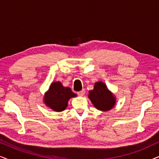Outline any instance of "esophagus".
<instances>
[{
    "mask_svg": "<svg viewBox=\"0 0 159 159\" xmlns=\"http://www.w3.org/2000/svg\"><path fill=\"white\" fill-rule=\"evenodd\" d=\"M84 93H85V90H82L81 91H80V92L77 93V94L80 95V96H83V95H84Z\"/></svg>",
    "mask_w": 159,
    "mask_h": 159,
    "instance_id": "esophagus-1",
    "label": "esophagus"
}]
</instances>
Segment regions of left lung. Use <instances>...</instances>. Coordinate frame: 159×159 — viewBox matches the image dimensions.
<instances>
[{
	"mask_svg": "<svg viewBox=\"0 0 159 159\" xmlns=\"http://www.w3.org/2000/svg\"><path fill=\"white\" fill-rule=\"evenodd\" d=\"M88 98L95 108L105 112L111 110L116 103L115 95L101 81L95 82L93 90L89 91Z\"/></svg>",
	"mask_w": 159,
	"mask_h": 159,
	"instance_id": "obj_1",
	"label": "left lung"
}]
</instances>
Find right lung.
<instances>
[{"instance_id":"right-lung-1","label":"right lung","mask_w":159,"mask_h":159,"mask_svg":"<svg viewBox=\"0 0 159 159\" xmlns=\"http://www.w3.org/2000/svg\"><path fill=\"white\" fill-rule=\"evenodd\" d=\"M77 97V94L69 87L63 86L61 82H53L43 96L45 105L54 111L61 112L68 106V101L71 98Z\"/></svg>"}]
</instances>
